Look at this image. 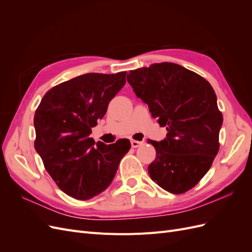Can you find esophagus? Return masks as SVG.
Returning a JSON list of instances; mask_svg holds the SVG:
<instances>
[{
  "label": "esophagus",
  "instance_id": "1",
  "mask_svg": "<svg viewBox=\"0 0 252 252\" xmlns=\"http://www.w3.org/2000/svg\"><path fill=\"white\" fill-rule=\"evenodd\" d=\"M142 144H143V142H140V141H134V140H132V141H131V147H132V148H138L139 146H141Z\"/></svg>",
  "mask_w": 252,
  "mask_h": 252
}]
</instances>
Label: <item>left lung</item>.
Segmentation results:
<instances>
[{"mask_svg": "<svg viewBox=\"0 0 252 252\" xmlns=\"http://www.w3.org/2000/svg\"><path fill=\"white\" fill-rule=\"evenodd\" d=\"M127 81L148 104L151 116L166 127L167 138L154 145L151 180L166 191L181 194L207 173L220 149L223 123L217 95L208 81L174 63H157L130 70Z\"/></svg>", "mask_w": 252, "mask_h": 252, "instance_id": "obj_1", "label": "left lung"}]
</instances>
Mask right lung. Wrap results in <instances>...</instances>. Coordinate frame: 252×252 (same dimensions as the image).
I'll return each instance as SVG.
<instances>
[{"label": "right lung", "mask_w": 252, "mask_h": 252, "mask_svg": "<svg viewBox=\"0 0 252 252\" xmlns=\"http://www.w3.org/2000/svg\"><path fill=\"white\" fill-rule=\"evenodd\" d=\"M125 83L126 71L79 75L49 89L35 110L34 148L58 187L74 199L104 191L131 147L129 140L105 145L89 138Z\"/></svg>", "instance_id": "right-lung-1"}]
</instances>
